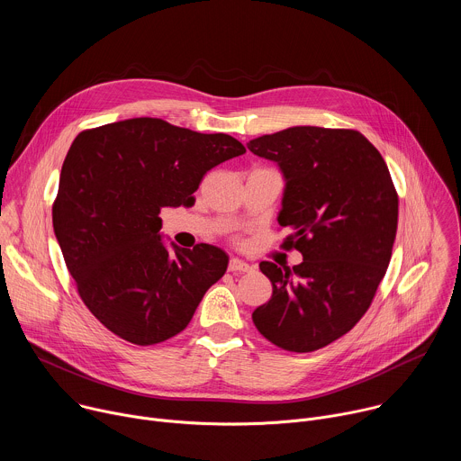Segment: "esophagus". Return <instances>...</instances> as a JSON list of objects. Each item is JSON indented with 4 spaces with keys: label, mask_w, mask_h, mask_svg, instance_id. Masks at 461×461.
Listing matches in <instances>:
<instances>
[{
    "label": "esophagus",
    "mask_w": 461,
    "mask_h": 461,
    "mask_svg": "<svg viewBox=\"0 0 461 461\" xmlns=\"http://www.w3.org/2000/svg\"><path fill=\"white\" fill-rule=\"evenodd\" d=\"M228 270H230V272H249V270H251V267L248 265V262H244V260H240V258L233 257V258H230Z\"/></svg>",
    "instance_id": "34e87169"
}]
</instances>
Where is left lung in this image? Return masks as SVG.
I'll return each instance as SVG.
<instances>
[{"mask_svg":"<svg viewBox=\"0 0 461 461\" xmlns=\"http://www.w3.org/2000/svg\"><path fill=\"white\" fill-rule=\"evenodd\" d=\"M248 149L279 164L286 187L277 221L292 230L283 246L303 253L292 270L260 262L274 292L253 322L283 350H319L372 304L398 231V191L381 153L354 129L297 125Z\"/></svg>","mask_w":461,"mask_h":461,"instance_id":"obj_1","label":"left lung"}]
</instances>
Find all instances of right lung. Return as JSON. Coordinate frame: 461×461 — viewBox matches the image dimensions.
Returning <instances> with one entry per match:
<instances>
[{
    "instance_id": "1",
    "label": "right lung",
    "mask_w": 461,
    "mask_h": 461,
    "mask_svg": "<svg viewBox=\"0 0 461 461\" xmlns=\"http://www.w3.org/2000/svg\"><path fill=\"white\" fill-rule=\"evenodd\" d=\"M230 135L160 118L86 129L63 160L52 226L91 313L118 338L149 347L180 334L228 268L215 246L160 239L162 208L191 204L204 175L244 155Z\"/></svg>"
}]
</instances>
